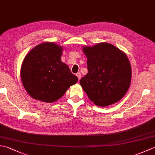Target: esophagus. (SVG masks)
Returning <instances> with one entry per match:
<instances>
[{"mask_svg":"<svg viewBox=\"0 0 155 155\" xmlns=\"http://www.w3.org/2000/svg\"><path fill=\"white\" fill-rule=\"evenodd\" d=\"M77 77H78V80H80L81 79V72H78V73H77Z\"/></svg>","mask_w":155,"mask_h":155,"instance_id":"1","label":"esophagus"}]
</instances>
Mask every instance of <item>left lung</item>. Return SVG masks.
<instances>
[{"instance_id": "1", "label": "left lung", "mask_w": 155, "mask_h": 155, "mask_svg": "<svg viewBox=\"0 0 155 155\" xmlns=\"http://www.w3.org/2000/svg\"><path fill=\"white\" fill-rule=\"evenodd\" d=\"M88 73L80 84L89 99L98 107L117 103L129 88L132 71L125 52L107 42L84 46Z\"/></svg>"}]
</instances>
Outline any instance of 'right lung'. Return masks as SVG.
Listing matches in <instances>:
<instances>
[{
    "label": "right lung",
    "mask_w": 155,
    "mask_h": 155,
    "mask_svg": "<svg viewBox=\"0 0 155 155\" xmlns=\"http://www.w3.org/2000/svg\"><path fill=\"white\" fill-rule=\"evenodd\" d=\"M62 48L54 42L38 45L26 55L21 68L23 87L36 100L51 103L58 101L78 78L61 60Z\"/></svg>",
    "instance_id": "add662e5"
}]
</instances>
